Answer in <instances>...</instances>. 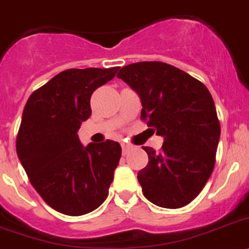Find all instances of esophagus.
Returning a JSON list of instances; mask_svg holds the SVG:
<instances>
[{
    "label": "esophagus",
    "instance_id": "34e87169",
    "mask_svg": "<svg viewBox=\"0 0 249 249\" xmlns=\"http://www.w3.org/2000/svg\"><path fill=\"white\" fill-rule=\"evenodd\" d=\"M121 148H123V154H126L129 150L131 149V145H130V144L123 143V144H121Z\"/></svg>",
    "mask_w": 249,
    "mask_h": 249
}]
</instances>
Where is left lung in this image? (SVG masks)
<instances>
[{
  "label": "left lung",
  "instance_id": "obj_1",
  "mask_svg": "<svg viewBox=\"0 0 249 249\" xmlns=\"http://www.w3.org/2000/svg\"><path fill=\"white\" fill-rule=\"evenodd\" d=\"M118 78L141 97L142 120L164 138L160 152L143 147L149 158L138 172L144 196L160 208L187 205L214 170L220 138V123L209 89L163 62L129 64L121 68Z\"/></svg>",
  "mask_w": 249,
  "mask_h": 249
}]
</instances>
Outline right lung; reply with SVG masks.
<instances>
[{"label":"right lung","instance_id":"right-lung-1","mask_svg":"<svg viewBox=\"0 0 249 249\" xmlns=\"http://www.w3.org/2000/svg\"><path fill=\"white\" fill-rule=\"evenodd\" d=\"M120 67L67 70L31 93L16 138L25 172L50 208L71 216L105 201L121 157L118 142L83 147L77 131L91 116L93 91Z\"/></svg>","mask_w":249,"mask_h":249}]
</instances>
